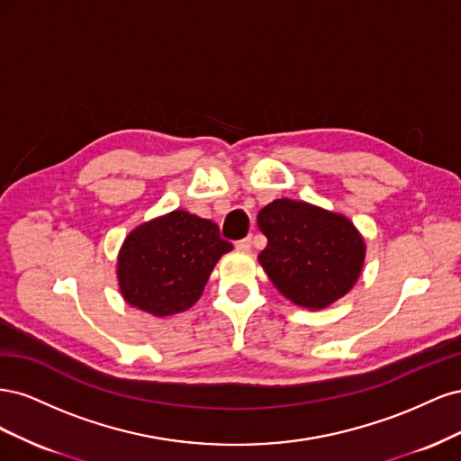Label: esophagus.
Listing matches in <instances>:
<instances>
[{
	"mask_svg": "<svg viewBox=\"0 0 461 461\" xmlns=\"http://www.w3.org/2000/svg\"><path fill=\"white\" fill-rule=\"evenodd\" d=\"M236 246V249H239V252H249V249H252V239H242V240H239L234 244Z\"/></svg>",
	"mask_w": 461,
	"mask_h": 461,
	"instance_id": "esophagus-1",
	"label": "esophagus"
}]
</instances>
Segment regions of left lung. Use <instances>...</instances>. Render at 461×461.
Here are the masks:
<instances>
[{"instance_id": "left-lung-1", "label": "left lung", "mask_w": 461, "mask_h": 461, "mask_svg": "<svg viewBox=\"0 0 461 461\" xmlns=\"http://www.w3.org/2000/svg\"><path fill=\"white\" fill-rule=\"evenodd\" d=\"M258 227L267 236L261 267L302 308H327L352 290L364 269V236L340 213L281 198L261 209Z\"/></svg>"}]
</instances>
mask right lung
I'll return each mask as SVG.
<instances>
[{
  "instance_id": "right-lung-1",
  "label": "right lung",
  "mask_w": 461,
  "mask_h": 461,
  "mask_svg": "<svg viewBox=\"0 0 461 461\" xmlns=\"http://www.w3.org/2000/svg\"><path fill=\"white\" fill-rule=\"evenodd\" d=\"M230 249L213 221L175 209L124 239L117 259L121 294L132 308L156 317L186 312Z\"/></svg>"
}]
</instances>
